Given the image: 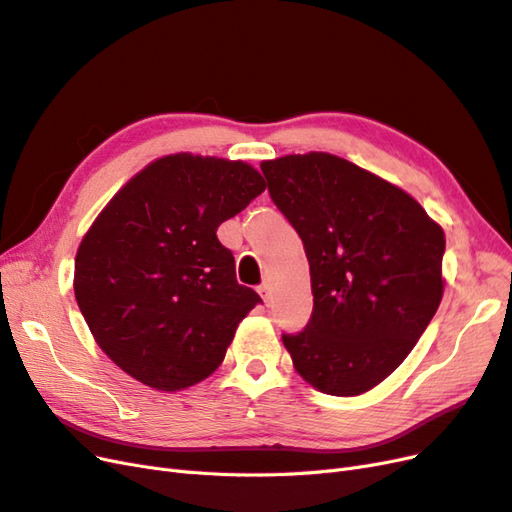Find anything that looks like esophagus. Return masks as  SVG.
Masks as SVG:
<instances>
[{
    "mask_svg": "<svg viewBox=\"0 0 512 512\" xmlns=\"http://www.w3.org/2000/svg\"><path fill=\"white\" fill-rule=\"evenodd\" d=\"M258 294L262 297V301H265V305H271V286L267 282L258 288Z\"/></svg>",
    "mask_w": 512,
    "mask_h": 512,
    "instance_id": "1",
    "label": "esophagus"
}]
</instances>
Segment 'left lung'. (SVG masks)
<instances>
[{
    "label": "left lung",
    "instance_id": "obj_1",
    "mask_svg": "<svg viewBox=\"0 0 512 512\" xmlns=\"http://www.w3.org/2000/svg\"><path fill=\"white\" fill-rule=\"evenodd\" d=\"M299 232L314 312L284 346L316 391L356 397L406 361L444 294V230L399 185L324 151L260 164Z\"/></svg>",
    "mask_w": 512,
    "mask_h": 512
}]
</instances>
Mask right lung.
Here are the masks:
<instances>
[{
	"instance_id": "obj_1",
	"label": "right lung",
	"mask_w": 512,
	"mask_h": 512,
	"mask_svg": "<svg viewBox=\"0 0 512 512\" xmlns=\"http://www.w3.org/2000/svg\"><path fill=\"white\" fill-rule=\"evenodd\" d=\"M243 160L181 151L121 185L81 239L74 297L96 344L156 391L209 378L260 297L215 230L265 192Z\"/></svg>"
}]
</instances>
